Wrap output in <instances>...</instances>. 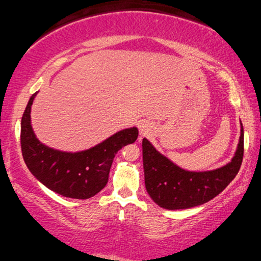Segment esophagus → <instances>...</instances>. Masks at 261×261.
<instances>
[{"mask_svg":"<svg viewBox=\"0 0 261 261\" xmlns=\"http://www.w3.org/2000/svg\"><path fill=\"white\" fill-rule=\"evenodd\" d=\"M139 130H140L141 137H147L152 132V123L148 120H141L139 121Z\"/></svg>","mask_w":261,"mask_h":261,"instance_id":"1","label":"esophagus"}]
</instances>
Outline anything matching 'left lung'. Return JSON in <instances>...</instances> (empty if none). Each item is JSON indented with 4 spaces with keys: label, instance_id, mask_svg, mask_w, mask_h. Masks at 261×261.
Wrapping results in <instances>:
<instances>
[{
    "label": "left lung",
    "instance_id": "obj_1",
    "mask_svg": "<svg viewBox=\"0 0 261 261\" xmlns=\"http://www.w3.org/2000/svg\"><path fill=\"white\" fill-rule=\"evenodd\" d=\"M244 158V127L237 152L230 163L212 171H188L156 151L151 142L142 140L145 185L159 206L169 210L188 209L209 202L234 179Z\"/></svg>",
    "mask_w": 261,
    "mask_h": 261
}]
</instances>
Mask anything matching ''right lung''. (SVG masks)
Returning a JSON list of instances; mask_svg holds the SVG:
<instances>
[{"mask_svg": "<svg viewBox=\"0 0 261 261\" xmlns=\"http://www.w3.org/2000/svg\"><path fill=\"white\" fill-rule=\"evenodd\" d=\"M32 95L21 119V149L28 170L49 190L64 197L87 199L108 183L115 154L138 139L137 127L117 132L101 144L82 152H63L41 144L31 124Z\"/></svg>", "mask_w": 261, "mask_h": 261, "instance_id": "right-lung-1", "label": "right lung"}]
</instances>
